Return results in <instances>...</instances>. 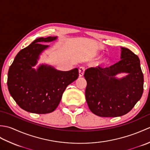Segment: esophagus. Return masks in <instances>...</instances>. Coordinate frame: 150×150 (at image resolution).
I'll list each match as a JSON object with an SVG mask.
<instances>
[{
    "label": "esophagus",
    "instance_id": "esophagus-1",
    "mask_svg": "<svg viewBox=\"0 0 150 150\" xmlns=\"http://www.w3.org/2000/svg\"><path fill=\"white\" fill-rule=\"evenodd\" d=\"M84 72H85V68H84V67H81V68H79V77H83L84 74Z\"/></svg>",
    "mask_w": 150,
    "mask_h": 150
}]
</instances>
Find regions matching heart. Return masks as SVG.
I'll return each mask as SVG.
<instances>
[{
  "label": "heart",
  "mask_w": 150,
  "mask_h": 150,
  "mask_svg": "<svg viewBox=\"0 0 150 150\" xmlns=\"http://www.w3.org/2000/svg\"><path fill=\"white\" fill-rule=\"evenodd\" d=\"M98 55V53H95L94 54V56H97ZM110 62V59L108 57H101L97 61V64L98 65H104V66H106L107 64H108V63Z\"/></svg>",
  "instance_id": "1"
}]
</instances>
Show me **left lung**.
Here are the masks:
<instances>
[{"instance_id": "1", "label": "left lung", "mask_w": 150, "mask_h": 150, "mask_svg": "<svg viewBox=\"0 0 150 150\" xmlns=\"http://www.w3.org/2000/svg\"><path fill=\"white\" fill-rule=\"evenodd\" d=\"M120 60L108 68H90L85 71L86 100L93 113L104 117L124 115L132 110L143 93L144 76L139 57L120 47ZM120 73L127 75L121 78Z\"/></svg>"}]
</instances>
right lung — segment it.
Here are the masks:
<instances>
[{
    "label": "right lung",
    "mask_w": 150,
    "mask_h": 150,
    "mask_svg": "<svg viewBox=\"0 0 150 150\" xmlns=\"http://www.w3.org/2000/svg\"><path fill=\"white\" fill-rule=\"evenodd\" d=\"M57 37H40L19 52L9 67L8 87L19 106L30 113L45 114L55 110L66 87L77 79L79 70L60 71L42 64L35 68L40 56L50 46L41 43L55 40Z\"/></svg>",
    "instance_id": "obj_1"
}]
</instances>
